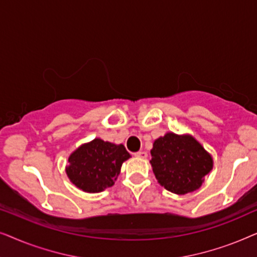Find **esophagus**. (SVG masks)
I'll return each mask as SVG.
<instances>
[{
  "label": "esophagus",
  "mask_w": 257,
  "mask_h": 257,
  "mask_svg": "<svg viewBox=\"0 0 257 257\" xmlns=\"http://www.w3.org/2000/svg\"><path fill=\"white\" fill-rule=\"evenodd\" d=\"M135 156L137 158H142V159H145V158H147V153L145 152V151H139V152H136Z\"/></svg>",
  "instance_id": "34e87169"
}]
</instances>
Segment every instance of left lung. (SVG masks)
I'll list each match as a JSON object with an SVG mask.
<instances>
[{"mask_svg":"<svg viewBox=\"0 0 257 257\" xmlns=\"http://www.w3.org/2000/svg\"><path fill=\"white\" fill-rule=\"evenodd\" d=\"M151 156L158 182L179 195L196 191L213 168L212 156L189 135L166 133L154 140Z\"/></svg>","mask_w":257,"mask_h":257,"instance_id":"left-lung-1","label":"left lung"}]
</instances>
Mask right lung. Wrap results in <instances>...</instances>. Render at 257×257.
Masks as SVG:
<instances>
[{"instance_id":"1","label":"right lung","mask_w":257,"mask_h":257,"mask_svg":"<svg viewBox=\"0 0 257 257\" xmlns=\"http://www.w3.org/2000/svg\"><path fill=\"white\" fill-rule=\"evenodd\" d=\"M130 157L121 144L115 145L96 138L70 154L65 172L77 188L98 193L113 186L122 163Z\"/></svg>"}]
</instances>
